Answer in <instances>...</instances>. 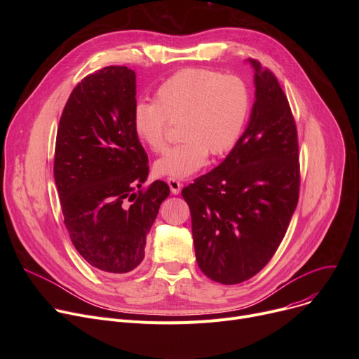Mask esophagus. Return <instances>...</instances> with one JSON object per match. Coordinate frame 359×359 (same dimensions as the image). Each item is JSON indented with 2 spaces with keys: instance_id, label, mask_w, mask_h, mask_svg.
<instances>
[{
  "instance_id": "1",
  "label": "esophagus",
  "mask_w": 359,
  "mask_h": 359,
  "mask_svg": "<svg viewBox=\"0 0 359 359\" xmlns=\"http://www.w3.org/2000/svg\"><path fill=\"white\" fill-rule=\"evenodd\" d=\"M167 183L170 186V191H172V194L173 195H179V192L182 189V183L179 180H176V179H168Z\"/></svg>"
}]
</instances>
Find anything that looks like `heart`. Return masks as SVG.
<instances>
[{
    "mask_svg": "<svg viewBox=\"0 0 359 359\" xmlns=\"http://www.w3.org/2000/svg\"><path fill=\"white\" fill-rule=\"evenodd\" d=\"M250 109L246 83L236 75L187 68L165 80L151 103H138L132 128L149 149L165 144L168 121L177 122L179 144L156 160L158 176L184 179L205 164L208 154L222 157L238 142Z\"/></svg>",
    "mask_w": 359,
    "mask_h": 359,
    "instance_id": "obj_1",
    "label": "heart"
}]
</instances>
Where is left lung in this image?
<instances>
[{
  "label": "left lung",
  "instance_id": "left-lung-1",
  "mask_svg": "<svg viewBox=\"0 0 359 359\" xmlns=\"http://www.w3.org/2000/svg\"><path fill=\"white\" fill-rule=\"evenodd\" d=\"M250 119L230 154L182 189L199 269L224 285L266 266L298 203L297 128L275 75L256 60Z\"/></svg>",
  "mask_w": 359,
  "mask_h": 359
}]
</instances>
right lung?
Instances as JSON below:
<instances>
[{
  "label": "right lung",
  "instance_id": "right-lung-1",
  "mask_svg": "<svg viewBox=\"0 0 359 359\" xmlns=\"http://www.w3.org/2000/svg\"><path fill=\"white\" fill-rule=\"evenodd\" d=\"M137 77L126 67L90 74L71 93L55 145L53 176L74 248L93 268L128 273L144 259L147 236L168 186L145 192L148 157L132 128Z\"/></svg>",
  "mask_w": 359,
  "mask_h": 359
}]
</instances>
